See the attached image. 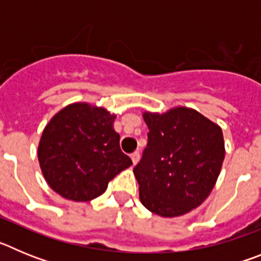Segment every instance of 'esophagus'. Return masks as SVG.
Masks as SVG:
<instances>
[{
    "instance_id": "esophagus-1",
    "label": "esophagus",
    "mask_w": 261,
    "mask_h": 261,
    "mask_svg": "<svg viewBox=\"0 0 261 261\" xmlns=\"http://www.w3.org/2000/svg\"><path fill=\"white\" fill-rule=\"evenodd\" d=\"M130 158H132L133 165H137L138 161H140V153H138V151H135V153H133L132 155H130Z\"/></svg>"
}]
</instances>
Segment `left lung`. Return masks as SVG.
<instances>
[{
  "label": "left lung",
  "instance_id": "8db88e82",
  "mask_svg": "<svg viewBox=\"0 0 261 261\" xmlns=\"http://www.w3.org/2000/svg\"><path fill=\"white\" fill-rule=\"evenodd\" d=\"M147 146L133 168L140 200L151 213L177 217L202 204L225 159L222 129L192 108L145 112Z\"/></svg>",
  "mask_w": 261,
  "mask_h": 261
}]
</instances>
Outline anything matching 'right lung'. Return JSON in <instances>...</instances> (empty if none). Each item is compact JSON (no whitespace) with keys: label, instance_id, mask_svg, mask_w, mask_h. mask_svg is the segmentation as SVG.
<instances>
[{"label":"right lung","instance_id":"right-lung-1","mask_svg":"<svg viewBox=\"0 0 261 261\" xmlns=\"http://www.w3.org/2000/svg\"><path fill=\"white\" fill-rule=\"evenodd\" d=\"M115 115L102 107L73 103L50 119L38 147L41 172L55 192L73 201L102 195L132 165L120 149Z\"/></svg>","mask_w":261,"mask_h":261}]
</instances>
